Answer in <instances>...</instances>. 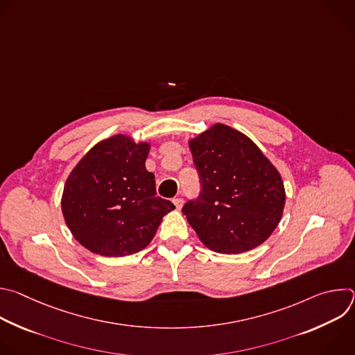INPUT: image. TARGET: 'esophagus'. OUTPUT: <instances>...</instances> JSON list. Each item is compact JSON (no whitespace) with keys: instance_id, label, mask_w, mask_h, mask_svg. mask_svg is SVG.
I'll list each match as a JSON object with an SVG mask.
<instances>
[{"instance_id":"1","label":"esophagus","mask_w":355,"mask_h":355,"mask_svg":"<svg viewBox=\"0 0 355 355\" xmlns=\"http://www.w3.org/2000/svg\"><path fill=\"white\" fill-rule=\"evenodd\" d=\"M173 204L175 205L177 209H181V207H182V204H184V200H182V198H174V199H173Z\"/></svg>"}]
</instances>
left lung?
Segmentation results:
<instances>
[{
    "label": "left lung",
    "mask_w": 355,
    "mask_h": 355,
    "mask_svg": "<svg viewBox=\"0 0 355 355\" xmlns=\"http://www.w3.org/2000/svg\"><path fill=\"white\" fill-rule=\"evenodd\" d=\"M189 148L202 188L182 214L199 240L222 254L264 243L285 205L278 170L254 141L223 123L191 139Z\"/></svg>",
    "instance_id": "1"
}]
</instances>
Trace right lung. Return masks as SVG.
Returning <instances> with one entry per match:
<instances>
[{
	"instance_id": "right-lung-1",
	"label": "right lung",
	"mask_w": 355,
	"mask_h": 355,
	"mask_svg": "<svg viewBox=\"0 0 355 355\" xmlns=\"http://www.w3.org/2000/svg\"><path fill=\"white\" fill-rule=\"evenodd\" d=\"M148 150L146 141L115 135L96 143L70 173L62 212L74 239L95 254H135L175 208L156 196L155 174L144 166Z\"/></svg>"
}]
</instances>
